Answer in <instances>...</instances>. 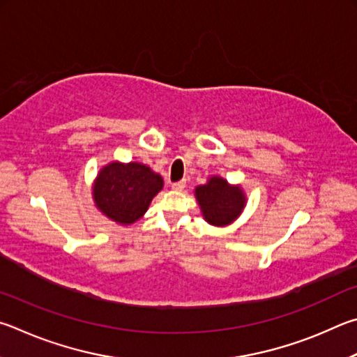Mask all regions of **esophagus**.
Returning <instances> with one entry per match:
<instances>
[{"instance_id":"1","label":"esophagus","mask_w":357,"mask_h":357,"mask_svg":"<svg viewBox=\"0 0 357 357\" xmlns=\"http://www.w3.org/2000/svg\"><path fill=\"white\" fill-rule=\"evenodd\" d=\"M185 185H186V180H178V182L172 183V188L177 190V191H182L185 188Z\"/></svg>"}]
</instances>
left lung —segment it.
I'll use <instances>...</instances> for the list:
<instances>
[{
    "instance_id": "8db88e82",
    "label": "left lung",
    "mask_w": 357,
    "mask_h": 357,
    "mask_svg": "<svg viewBox=\"0 0 357 357\" xmlns=\"http://www.w3.org/2000/svg\"><path fill=\"white\" fill-rule=\"evenodd\" d=\"M196 197L201 205L205 221L213 226H226L241 213L245 207V195L226 180L211 177L207 185L197 186Z\"/></svg>"
}]
</instances>
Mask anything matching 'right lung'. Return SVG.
<instances>
[{"label":"right lung","mask_w":357,"mask_h":357,"mask_svg":"<svg viewBox=\"0 0 357 357\" xmlns=\"http://www.w3.org/2000/svg\"><path fill=\"white\" fill-rule=\"evenodd\" d=\"M162 188V178L139 162H111L100 171L93 199L109 220L131 224L149 208L153 196Z\"/></svg>","instance_id":"right-lung-1"}]
</instances>
